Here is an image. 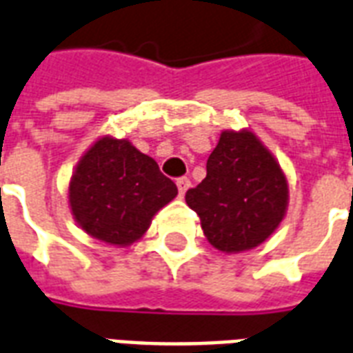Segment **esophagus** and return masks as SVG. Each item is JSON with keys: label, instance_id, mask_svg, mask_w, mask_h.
Returning a JSON list of instances; mask_svg holds the SVG:
<instances>
[{"label": "esophagus", "instance_id": "34e87169", "mask_svg": "<svg viewBox=\"0 0 353 353\" xmlns=\"http://www.w3.org/2000/svg\"><path fill=\"white\" fill-rule=\"evenodd\" d=\"M177 185V190H179V196H185V192L188 190V187H190V179L188 177H179L176 181Z\"/></svg>", "mask_w": 353, "mask_h": 353}]
</instances>
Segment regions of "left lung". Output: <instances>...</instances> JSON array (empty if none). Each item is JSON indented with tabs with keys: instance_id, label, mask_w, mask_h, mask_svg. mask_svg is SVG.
<instances>
[{
	"instance_id": "obj_1",
	"label": "left lung",
	"mask_w": 353,
	"mask_h": 353,
	"mask_svg": "<svg viewBox=\"0 0 353 353\" xmlns=\"http://www.w3.org/2000/svg\"><path fill=\"white\" fill-rule=\"evenodd\" d=\"M185 200L212 248L241 254L278 230L289 207V181L254 131L224 129L207 159L205 179Z\"/></svg>"
}]
</instances>
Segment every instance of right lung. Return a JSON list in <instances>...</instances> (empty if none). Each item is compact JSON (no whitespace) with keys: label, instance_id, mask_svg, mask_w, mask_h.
Here are the masks:
<instances>
[{"label":"right lung","instance_id":"right-lung-1","mask_svg":"<svg viewBox=\"0 0 353 353\" xmlns=\"http://www.w3.org/2000/svg\"><path fill=\"white\" fill-rule=\"evenodd\" d=\"M176 196V183L161 174L155 159L111 134L99 137L81 155L68 185L77 225L118 248L141 241L153 216Z\"/></svg>","mask_w":353,"mask_h":353}]
</instances>
